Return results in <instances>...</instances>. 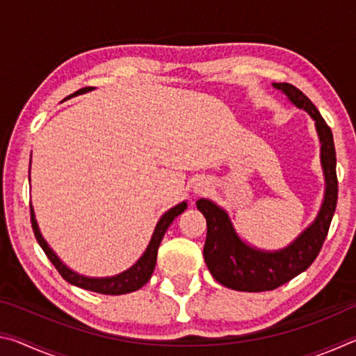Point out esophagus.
Returning a JSON list of instances; mask_svg holds the SVG:
<instances>
[{
	"label": "esophagus",
	"mask_w": 356,
	"mask_h": 356,
	"mask_svg": "<svg viewBox=\"0 0 356 356\" xmlns=\"http://www.w3.org/2000/svg\"><path fill=\"white\" fill-rule=\"evenodd\" d=\"M197 191H202V190H201V188H200V190H197Z\"/></svg>",
	"instance_id": "esophagus-1"
}]
</instances>
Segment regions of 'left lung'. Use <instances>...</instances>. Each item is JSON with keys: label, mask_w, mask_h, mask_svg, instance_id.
I'll use <instances>...</instances> for the list:
<instances>
[{"label": "left lung", "mask_w": 356, "mask_h": 356, "mask_svg": "<svg viewBox=\"0 0 356 356\" xmlns=\"http://www.w3.org/2000/svg\"><path fill=\"white\" fill-rule=\"evenodd\" d=\"M273 86L281 89L293 105L303 108L316 120V129L322 143V166L327 191L316 221L291 246L276 252L250 248L237 237L225 210L207 200L196 202L207 221V237L204 245L207 267L220 284L234 291H273L305 272L322 250L337 204L336 149L331 129L316 105L298 88L289 83H275Z\"/></svg>", "instance_id": "obj_1"}]
</instances>
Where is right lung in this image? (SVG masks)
<instances>
[{
    "label": "right lung",
    "mask_w": 356,
    "mask_h": 356,
    "mask_svg": "<svg viewBox=\"0 0 356 356\" xmlns=\"http://www.w3.org/2000/svg\"><path fill=\"white\" fill-rule=\"evenodd\" d=\"M91 89H92L91 86L81 88L80 91L74 92L72 95H69V97H74V95L88 92V91H91ZM185 209H186V202H182L161 216V220L159 221V225H156V227H155V232L152 236V240H150L146 252H144V256L130 270H127V272L120 273L118 276H113V278L94 280V278H84V276L76 275L72 272V270L65 267V265H63V262L56 257L55 252L48 248L45 240L42 238L39 227H38V222H35V218H34L33 207L29 206V210H31V226H33L34 236H35V238H38L40 248L44 250L47 257L50 259V262L53 265H55V268L58 270L59 275H61L65 281L76 287L86 289V291L97 292V293H105V295L129 293V292L138 291V289H141L144 284H146V282L150 280V276H152V273H154V268L156 264V251H159V246L161 243V238H163V236H165L166 229L171 226V222L176 220Z\"/></svg>",
    "instance_id": "right-lung-1"
}]
</instances>
